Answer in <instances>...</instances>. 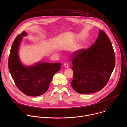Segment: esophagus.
<instances>
[{
  "instance_id": "obj_1",
  "label": "esophagus",
  "mask_w": 127,
  "mask_h": 127,
  "mask_svg": "<svg viewBox=\"0 0 127 127\" xmlns=\"http://www.w3.org/2000/svg\"><path fill=\"white\" fill-rule=\"evenodd\" d=\"M64 67H65L66 68H68L69 67V65H68V64L67 63H65L64 64Z\"/></svg>"
}]
</instances>
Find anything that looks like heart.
Instances as JSON below:
<instances>
[{
    "instance_id": "heart-1",
    "label": "heart",
    "mask_w": 127,
    "mask_h": 127,
    "mask_svg": "<svg viewBox=\"0 0 127 127\" xmlns=\"http://www.w3.org/2000/svg\"><path fill=\"white\" fill-rule=\"evenodd\" d=\"M79 49H80V47H78L77 48V50H79Z\"/></svg>"
}]
</instances>
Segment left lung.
<instances>
[{"label":"left lung","mask_w":127,"mask_h":127,"mask_svg":"<svg viewBox=\"0 0 127 127\" xmlns=\"http://www.w3.org/2000/svg\"><path fill=\"white\" fill-rule=\"evenodd\" d=\"M73 77L71 85L77 93L99 92L107 84L115 66V54L107 34L99 30L98 38L88 49L71 54Z\"/></svg>","instance_id":"8db88e82"}]
</instances>
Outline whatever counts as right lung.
<instances>
[{
    "label": "right lung",
    "instance_id": "obj_1",
    "mask_svg": "<svg viewBox=\"0 0 127 127\" xmlns=\"http://www.w3.org/2000/svg\"><path fill=\"white\" fill-rule=\"evenodd\" d=\"M26 32L15 39L10 51L8 69L16 86L26 95L37 96L48 90L54 75L60 70L61 63L38 62L32 66H24L19 56V49Z\"/></svg>",
    "mask_w": 127,
    "mask_h": 127
}]
</instances>
